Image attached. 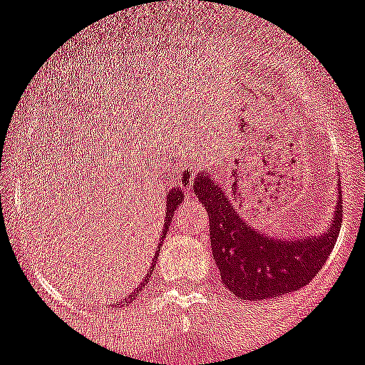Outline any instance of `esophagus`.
<instances>
[{"label": "esophagus", "mask_w": 365, "mask_h": 365, "mask_svg": "<svg viewBox=\"0 0 365 365\" xmlns=\"http://www.w3.org/2000/svg\"><path fill=\"white\" fill-rule=\"evenodd\" d=\"M175 175H177V179H179V185L192 186L193 179H195V170L188 168V166H182V168L175 170Z\"/></svg>", "instance_id": "obj_1"}]
</instances>
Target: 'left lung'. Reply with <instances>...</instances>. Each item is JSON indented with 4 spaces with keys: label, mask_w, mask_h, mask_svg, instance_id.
Returning a JSON list of instances; mask_svg holds the SVG:
<instances>
[{
    "label": "left lung",
    "mask_w": 365,
    "mask_h": 365,
    "mask_svg": "<svg viewBox=\"0 0 365 365\" xmlns=\"http://www.w3.org/2000/svg\"><path fill=\"white\" fill-rule=\"evenodd\" d=\"M192 186L210 217L211 252L222 284L242 301L276 299L307 287L331 255L341 231V190L326 232L274 238L245 222L232 204L237 199H231L210 173H197Z\"/></svg>",
    "instance_id": "1"
}]
</instances>
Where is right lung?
Returning a JSON list of instances; mask_svg holds the SVG:
<instances>
[{
    "instance_id": "right-lung-1",
    "label": "right lung",
    "mask_w": 365,
    "mask_h": 365,
    "mask_svg": "<svg viewBox=\"0 0 365 365\" xmlns=\"http://www.w3.org/2000/svg\"><path fill=\"white\" fill-rule=\"evenodd\" d=\"M188 192V190H182V188H179V186H177V188H172L168 192V195H166V215H165V229H168V225H170V220H172V217H173V211L177 210V207H179V204L182 202V200H185V193ZM163 238H166V231H163V235H161V240H159V245H163ZM155 258H158V256H154V259H152V265H150V269H148V272H147V276H145V279H143V283L140 284V287H138V290H134V294L133 296H128L127 299L128 301H134L138 297V294H141V290L145 289V284L148 283V277L152 276V272H154V267H155ZM127 301V303H128Z\"/></svg>"
}]
</instances>
